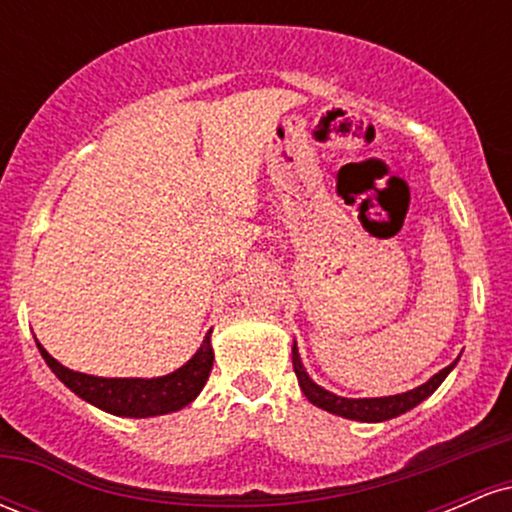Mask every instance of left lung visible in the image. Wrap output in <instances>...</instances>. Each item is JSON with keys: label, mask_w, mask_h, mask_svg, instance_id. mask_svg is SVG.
Listing matches in <instances>:
<instances>
[{"label": "left lung", "mask_w": 512, "mask_h": 512, "mask_svg": "<svg viewBox=\"0 0 512 512\" xmlns=\"http://www.w3.org/2000/svg\"><path fill=\"white\" fill-rule=\"evenodd\" d=\"M455 368V363H450L448 368H443L440 373L433 375L431 380L424 385L414 387V390L402 392V395H392V397H373V399H349V397H337L332 392L322 390L320 385H315L313 380L308 378L305 373L301 356H298L296 344H293V370H296L298 385H301L303 395L308 397V402H313L315 407L330 411V414L344 416V419H354V421H387L395 419V416L404 414V411L414 409L416 404L424 402L428 395L438 390V385L443 383L445 375Z\"/></svg>", "instance_id": "obj_1"}]
</instances>
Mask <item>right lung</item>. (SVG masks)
<instances>
[{"mask_svg": "<svg viewBox=\"0 0 512 512\" xmlns=\"http://www.w3.org/2000/svg\"><path fill=\"white\" fill-rule=\"evenodd\" d=\"M45 363L52 373L62 380L74 395L86 402L96 404L98 409L110 411L115 416H134V419H146V416L168 414L178 411L195 399L207 383L211 366H214V351H211L209 334L204 337L197 354L175 370V373L163 375V378H96V375L76 373V370L64 368L57 363L43 346L38 344Z\"/></svg>", "mask_w": 512, "mask_h": 512, "instance_id": "add662e5", "label": "right lung"}]
</instances>
